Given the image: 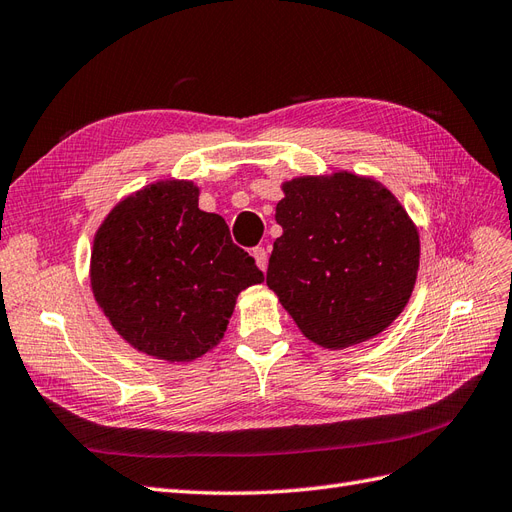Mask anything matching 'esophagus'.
<instances>
[{
    "mask_svg": "<svg viewBox=\"0 0 512 512\" xmlns=\"http://www.w3.org/2000/svg\"><path fill=\"white\" fill-rule=\"evenodd\" d=\"M253 257H255V264L259 270H266L268 268V251L264 246H255L253 248Z\"/></svg>",
    "mask_w": 512,
    "mask_h": 512,
    "instance_id": "1",
    "label": "esophagus"
}]
</instances>
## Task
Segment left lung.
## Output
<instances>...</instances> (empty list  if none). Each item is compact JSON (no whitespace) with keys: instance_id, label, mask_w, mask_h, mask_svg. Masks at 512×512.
Here are the masks:
<instances>
[{"instance_id":"8db88e82","label":"left lung","mask_w":512,"mask_h":512,"mask_svg":"<svg viewBox=\"0 0 512 512\" xmlns=\"http://www.w3.org/2000/svg\"><path fill=\"white\" fill-rule=\"evenodd\" d=\"M266 283L306 339L328 349L373 339L405 309L420 240L388 188L339 171L283 184Z\"/></svg>"}]
</instances>
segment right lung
I'll return each mask as SVG.
<instances>
[{
    "instance_id": "add662e5",
    "label": "right lung",
    "mask_w": 512,
    "mask_h": 512,
    "mask_svg": "<svg viewBox=\"0 0 512 512\" xmlns=\"http://www.w3.org/2000/svg\"><path fill=\"white\" fill-rule=\"evenodd\" d=\"M197 201L193 182L150 184L120 201L94 238L98 306L126 343L158 360L206 354L223 339L240 291L264 281L225 218Z\"/></svg>"
}]
</instances>
